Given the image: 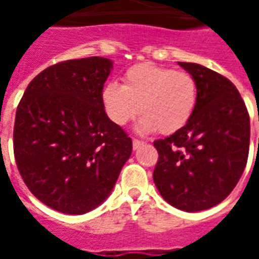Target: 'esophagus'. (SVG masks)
<instances>
[{
	"mask_svg": "<svg viewBox=\"0 0 259 259\" xmlns=\"http://www.w3.org/2000/svg\"><path fill=\"white\" fill-rule=\"evenodd\" d=\"M141 144H143V141L137 140V139H133V148H135V150H136V148H139Z\"/></svg>",
	"mask_w": 259,
	"mask_h": 259,
	"instance_id": "1",
	"label": "esophagus"
}]
</instances>
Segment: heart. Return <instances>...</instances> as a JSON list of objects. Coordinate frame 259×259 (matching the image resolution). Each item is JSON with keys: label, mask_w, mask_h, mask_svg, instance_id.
Listing matches in <instances>:
<instances>
[{"label": "heart", "mask_w": 259, "mask_h": 259, "mask_svg": "<svg viewBox=\"0 0 259 259\" xmlns=\"http://www.w3.org/2000/svg\"><path fill=\"white\" fill-rule=\"evenodd\" d=\"M102 105L108 118L124 126L139 113L141 133L158 130L172 135L190 120L197 104V84L186 72L158 66L151 62L137 64L126 70L123 84L108 83L102 89Z\"/></svg>", "instance_id": "heart-1"}]
</instances>
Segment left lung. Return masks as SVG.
I'll return each mask as SVG.
<instances>
[{"label": "left lung", "mask_w": 259, "mask_h": 259, "mask_svg": "<svg viewBox=\"0 0 259 259\" xmlns=\"http://www.w3.org/2000/svg\"><path fill=\"white\" fill-rule=\"evenodd\" d=\"M197 84L190 120L154 141L159 158L154 183L170 205L204 211L222 202L244 172L250 148V116L234 84L202 65L179 62Z\"/></svg>", "instance_id": "obj_1"}]
</instances>
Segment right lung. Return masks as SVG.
<instances>
[{
    "label": "right lung",
    "mask_w": 259,
    "mask_h": 259,
    "mask_svg": "<svg viewBox=\"0 0 259 259\" xmlns=\"http://www.w3.org/2000/svg\"><path fill=\"white\" fill-rule=\"evenodd\" d=\"M101 57L44 69L27 85L14 127L22 179L55 211L81 215L111 194L132 155V140L108 118L102 89L112 70Z\"/></svg>",
    "instance_id": "add662e5"
}]
</instances>
